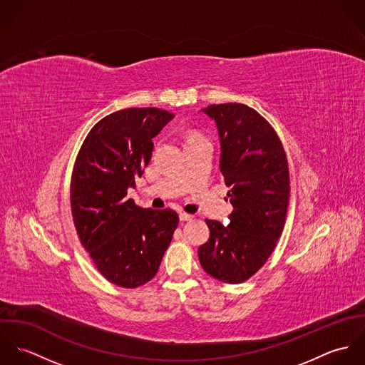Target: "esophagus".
<instances>
[{
    "instance_id": "1",
    "label": "esophagus",
    "mask_w": 365,
    "mask_h": 365,
    "mask_svg": "<svg viewBox=\"0 0 365 365\" xmlns=\"http://www.w3.org/2000/svg\"><path fill=\"white\" fill-rule=\"evenodd\" d=\"M194 216L192 215H190V213H187V212H180V220L181 222H187V220H191Z\"/></svg>"
}]
</instances>
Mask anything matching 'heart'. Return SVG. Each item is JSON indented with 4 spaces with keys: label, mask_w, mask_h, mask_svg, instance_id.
I'll use <instances>...</instances> for the list:
<instances>
[{
    "label": "heart",
    "mask_w": 365,
    "mask_h": 365,
    "mask_svg": "<svg viewBox=\"0 0 365 365\" xmlns=\"http://www.w3.org/2000/svg\"><path fill=\"white\" fill-rule=\"evenodd\" d=\"M201 139H205V138H204L202 135L197 133V132H192V133H188L185 143H188V142H194V140H201Z\"/></svg>",
    "instance_id": "obj_1"
}]
</instances>
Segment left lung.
Returning a JSON list of instances; mask_svg holds the SVG:
<instances>
[{"mask_svg": "<svg viewBox=\"0 0 365 365\" xmlns=\"http://www.w3.org/2000/svg\"><path fill=\"white\" fill-rule=\"evenodd\" d=\"M220 145V171L233 205L229 225L205 220L209 240L198 249L210 277L240 284L274 252L289 204V170L282 143L260 113L245 104L209 105Z\"/></svg>", "mask_w": 365, "mask_h": 365, "instance_id": "obj_1", "label": "left lung"}]
</instances>
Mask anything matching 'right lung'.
Instances as JSON below:
<instances>
[{
  "mask_svg": "<svg viewBox=\"0 0 365 365\" xmlns=\"http://www.w3.org/2000/svg\"><path fill=\"white\" fill-rule=\"evenodd\" d=\"M173 115L153 106L106 115L87 135L77 155L70 204L83 247L109 282L138 288L158 271L178 215L173 209H143L128 188L143 174L153 138Z\"/></svg>",
  "mask_w": 365,
  "mask_h": 365,
  "instance_id": "1",
  "label": "right lung"
}]
</instances>
